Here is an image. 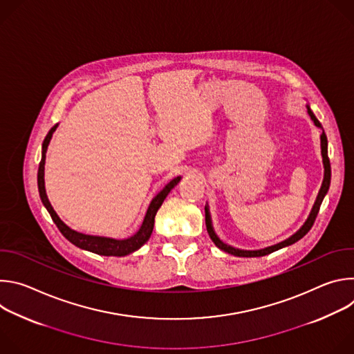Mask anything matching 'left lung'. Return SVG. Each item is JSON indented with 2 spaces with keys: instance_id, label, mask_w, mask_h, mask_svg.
Listing matches in <instances>:
<instances>
[{
  "instance_id": "1",
  "label": "left lung",
  "mask_w": 354,
  "mask_h": 354,
  "mask_svg": "<svg viewBox=\"0 0 354 354\" xmlns=\"http://www.w3.org/2000/svg\"><path fill=\"white\" fill-rule=\"evenodd\" d=\"M307 111H308V115L310 118L313 119V122L315 123L317 127L322 129V134H321V154H322V164H324V180H322V185H321V189L318 192V196H317V200L311 209V213L308 216V218L306 220V223L301 225V228L292 234L291 236H288L287 239L276 243V245H272V246H268V248H263V249H257V250H246V249H239V248H234L225 242H223L218 235L216 234L214 228H213V223H212V216H210V210H209V205H206L205 207V212H206V227H207V232L212 238V241L216 243L217 248H220L221 250L227 252V254H231L234 257H241V258H258V257H265V255H269L272 254V252L274 250H279L281 248H286V246H290L292 245L294 242L299 241L302 236H304L313 227L317 216H318V212H319V207L322 205V200L324 197L326 196L328 190H329V186H330V162H329V158H328V138H326V134L324 131V127L322 124L319 123V120L315 118L314 112L311 111L310 105H307Z\"/></svg>"
}]
</instances>
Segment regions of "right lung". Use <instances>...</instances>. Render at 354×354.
Listing matches in <instances>:
<instances>
[{
    "mask_svg": "<svg viewBox=\"0 0 354 354\" xmlns=\"http://www.w3.org/2000/svg\"><path fill=\"white\" fill-rule=\"evenodd\" d=\"M59 127V123L55 124L50 131L47 133L43 144H41V160L39 164V171H37V187H39V194L41 198V203L46 207V210L48 212L50 217L55 221V224L57 225V228L60 230V232L75 246L84 249V250H89L92 254L96 255H102V257H126L133 254L137 249H140L153 234L154 230V218L156 214L158 212V209L161 207V205L164 203L165 197L169 194V192L179 183V180L182 179L180 176L174 178L169 183L165 185V187L151 200V203L147 209V213L144 216L142 224L138 228V231L126 239H115V238H108V236H96V235H88V234H82L78 231L71 230L64 221H62V218L57 216V213L55 212V209L50 205V201L47 198L46 194V187H44V164H46V153H47V147L50 144V140L53 137V133L56 131V129Z\"/></svg>",
    "mask_w": 354,
    "mask_h": 354,
    "instance_id": "1",
    "label": "right lung"
}]
</instances>
